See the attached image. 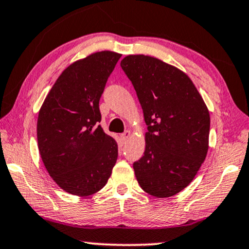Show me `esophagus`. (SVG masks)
I'll use <instances>...</instances> for the list:
<instances>
[{
  "label": "esophagus",
  "instance_id": "esophagus-1",
  "mask_svg": "<svg viewBox=\"0 0 249 249\" xmlns=\"http://www.w3.org/2000/svg\"><path fill=\"white\" fill-rule=\"evenodd\" d=\"M131 137V131L130 130H127V131H125L124 133L123 134H121V141L123 143H125L127 141V139L128 138Z\"/></svg>",
  "mask_w": 249,
  "mask_h": 249
}]
</instances>
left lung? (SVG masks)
Wrapping results in <instances>:
<instances>
[{
	"label": "left lung",
	"instance_id": "1",
	"mask_svg": "<svg viewBox=\"0 0 249 249\" xmlns=\"http://www.w3.org/2000/svg\"><path fill=\"white\" fill-rule=\"evenodd\" d=\"M121 67L132 81L147 132L143 156L133 163L140 187L170 197L187 187L206 160L210 116L191 78L148 55H127Z\"/></svg>",
	"mask_w": 249,
	"mask_h": 249
}]
</instances>
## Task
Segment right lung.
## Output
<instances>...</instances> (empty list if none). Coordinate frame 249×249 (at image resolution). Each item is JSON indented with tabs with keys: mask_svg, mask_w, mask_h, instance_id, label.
I'll return each instance as SVG.
<instances>
[{
	"mask_svg": "<svg viewBox=\"0 0 249 249\" xmlns=\"http://www.w3.org/2000/svg\"><path fill=\"white\" fill-rule=\"evenodd\" d=\"M121 56L103 50L69 65L37 116V147L43 164L62 190L77 196L101 190L117 161V142L97 123L100 97Z\"/></svg>",
	"mask_w": 249,
	"mask_h": 249,
	"instance_id": "1",
	"label": "right lung"
}]
</instances>
